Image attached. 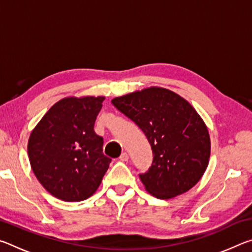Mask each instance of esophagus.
Returning a JSON list of instances; mask_svg holds the SVG:
<instances>
[{"label": "esophagus", "instance_id": "1", "mask_svg": "<svg viewBox=\"0 0 252 252\" xmlns=\"http://www.w3.org/2000/svg\"><path fill=\"white\" fill-rule=\"evenodd\" d=\"M120 160H121V161H123V162L127 161V160H129V155H127L126 152H123L122 155L120 156Z\"/></svg>", "mask_w": 252, "mask_h": 252}]
</instances>
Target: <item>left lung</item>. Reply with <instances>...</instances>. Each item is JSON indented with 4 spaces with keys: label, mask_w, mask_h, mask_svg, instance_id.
Returning a JSON list of instances; mask_svg holds the SVG:
<instances>
[{
    "label": "left lung",
    "mask_w": 252,
    "mask_h": 252,
    "mask_svg": "<svg viewBox=\"0 0 252 252\" xmlns=\"http://www.w3.org/2000/svg\"><path fill=\"white\" fill-rule=\"evenodd\" d=\"M111 102L150 142L152 165L139 174L149 193L158 199H171L197 185L208 167L211 144L206 123L189 102L159 87Z\"/></svg>",
    "instance_id": "1"
}]
</instances>
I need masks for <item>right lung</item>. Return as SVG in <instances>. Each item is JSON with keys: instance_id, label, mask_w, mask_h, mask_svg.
Wrapping results in <instances>:
<instances>
[{"instance_id": "1", "label": "right lung", "mask_w": 252, "mask_h": 252, "mask_svg": "<svg viewBox=\"0 0 252 252\" xmlns=\"http://www.w3.org/2000/svg\"><path fill=\"white\" fill-rule=\"evenodd\" d=\"M104 96H69L51 106L28 142L30 163L46 191L63 201H82L95 192L111 159L94 122Z\"/></svg>"}]
</instances>
